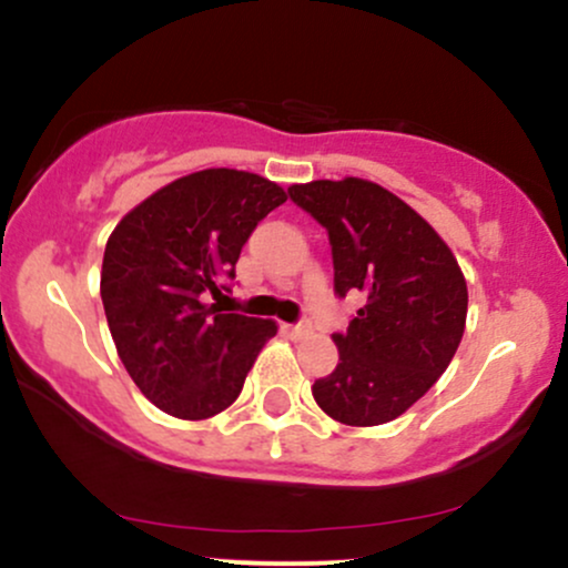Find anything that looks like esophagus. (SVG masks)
I'll list each match as a JSON object with an SVG mask.
<instances>
[{
	"mask_svg": "<svg viewBox=\"0 0 568 568\" xmlns=\"http://www.w3.org/2000/svg\"><path fill=\"white\" fill-rule=\"evenodd\" d=\"M312 331V321L310 317H302V321L298 323H293V325H288V334L293 336V338H302V336H306Z\"/></svg>",
	"mask_w": 568,
	"mask_h": 568,
	"instance_id": "34e87169",
	"label": "esophagus"
}]
</instances>
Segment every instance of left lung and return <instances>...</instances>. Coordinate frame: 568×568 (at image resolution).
Returning a JSON list of instances; mask_svg holds the SVG:
<instances>
[{
  "label": "left lung",
  "instance_id": "8db88e82",
  "mask_svg": "<svg viewBox=\"0 0 568 568\" xmlns=\"http://www.w3.org/2000/svg\"><path fill=\"white\" fill-rule=\"evenodd\" d=\"M291 200L328 232L334 293H361L338 363L312 384L336 422L374 427L408 410L448 368L467 317L454 253L414 207L363 179L293 184Z\"/></svg>",
  "mask_w": 568,
  "mask_h": 568
}]
</instances>
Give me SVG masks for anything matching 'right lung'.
Segmentation results:
<instances>
[{
    "mask_svg": "<svg viewBox=\"0 0 568 568\" xmlns=\"http://www.w3.org/2000/svg\"><path fill=\"white\" fill-rule=\"evenodd\" d=\"M285 192L256 173L211 168L162 186L116 224L101 298L130 379L179 419L237 400L277 325L207 304L232 293L234 264Z\"/></svg>",
    "mask_w": 568,
    "mask_h": 568,
    "instance_id": "1",
    "label": "right lung"
}]
</instances>
